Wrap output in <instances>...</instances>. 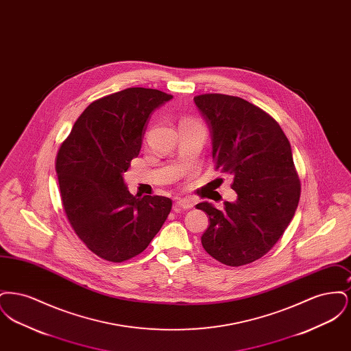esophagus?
I'll use <instances>...</instances> for the list:
<instances>
[{"label": "esophagus", "mask_w": 351, "mask_h": 351, "mask_svg": "<svg viewBox=\"0 0 351 351\" xmlns=\"http://www.w3.org/2000/svg\"><path fill=\"white\" fill-rule=\"evenodd\" d=\"M175 205L176 208H180V209H191L193 208V201L191 199H178Z\"/></svg>", "instance_id": "obj_1"}]
</instances>
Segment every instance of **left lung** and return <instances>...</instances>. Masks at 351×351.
<instances>
[{"mask_svg": "<svg viewBox=\"0 0 351 351\" xmlns=\"http://www.w3.org/2000/svg\"><path fill=\"white\" fill-rule=\"evenodd\" d=\"M193 101L210 132L216 169L233 175L238 196L222 210L208 201L196 205L210 221L201 243L218 262L243 266L267 254L295 216L301 186L291 145L279 123L249 101L219 93Z\"/></svg>", "mask_w": 351, "mask_h": 351, "instance_id": "obj_1", "label": "left lung"}]
</instances>
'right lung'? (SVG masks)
<instances>
[{
	"instance_id": "right-lung-1",
	"label": "right lung",
	"mask_w": 351,
	"mask_h": 351,
	"mask_svg": "<svg viewBox=\"0 0 351 351\" xmlns=\"http://www.w3.org/2000/svg\"><path fill=\"white\" fill-rule=\"evenodd\" d=\"M171 99L158 89L128 88L93 101L59 149L55 168L68 221L102 259L141 254L171 212V199L134 196L123 182L151 113Z\"/></svg>"
}]
</instances>
